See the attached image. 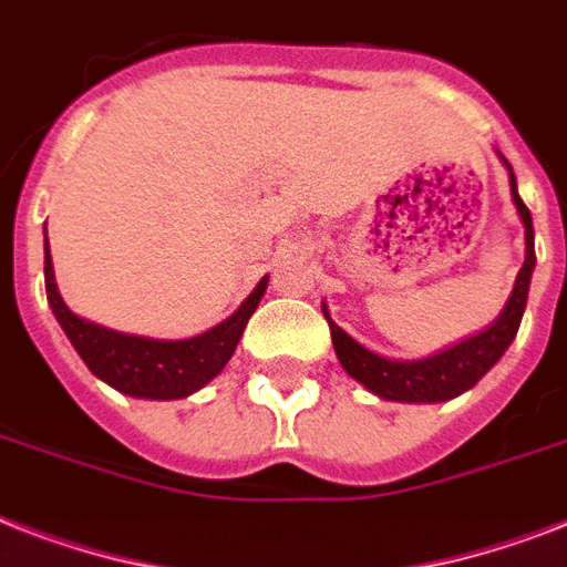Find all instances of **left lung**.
Segmentation results:
<instances>
[{
	"mask_svg": "<svg viewBox=\"0 0 567 567\" xmlns=\"http://www.w3.org/2000/svg\"><path fill=\"white\" fill-rule=\"evenodd\" d=\"M501 162L509 171V194L515 208H518L520 223H524L527 249H524V267L515 276V288H512L509 300H506L494 323L480 329L476 336L458 341V344H450L439 353L426 355V359H391V355L373 353L364 344H359L350 332H344L336 320L329 318L327 302H323V318H327L329 332H332L338 362L359 385L368 388L379 400H391V403H447L453 396L465 394L467 388H474L485 373L492 371L494 364L501 362V355L509 350L515 336H518L520 318H524V309H527L529 279H533V270H536V235H533L529 208L518 196V182H515L512 164L503 155Z\"/></svg>",
	"mask_w": 567,
	"mask_h": 567,
	"instance_id": "8db88e82",
	"label": "left lung"
}]
</instances>
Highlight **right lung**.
<instances>
[{"label": "right lung", "instance_id": "right-lung-1", "mask_svg": "<svg viewBox=\"0 0 567 567\" xmlns=\"http://www.w3.org/2000/svg\"><path fill=\"white\" fill-rule=\"evenodd\" d=\"M43 276H47L49 309L64 329V336L70 338L75 353L82 355L87 371L120 394L137 396V400H182L208 385L235 353L244 327L258 309L267 291V279H270L265 276L247 300L240 302L235 315L220 320L217 327L205 329L203 336L167 341V338L128 336V332H117V329L79 318L58 291L49 240L47 256H43Z\"/></svg>", "mask_w": 567, "mask_h": 567}]
</instances>
